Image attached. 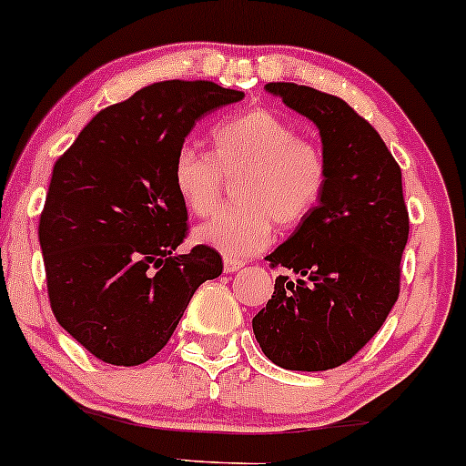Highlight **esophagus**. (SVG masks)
<instances>
[{
  "mask_svg": "<svg viewBox=\"0 0 466 466\" xmlns=\"http://www.w3.org/2000/svg\"><path fill=\"white\" fill-rule=\"evenodd\" d=\"M225 272H237V269L243 268V260H237V258H225Z\"/></svg>",
  "mask_w": 466,
  "mask_h": 466,
  "instance_id": "1",
  "label": "esophagus"
}]
</instances>
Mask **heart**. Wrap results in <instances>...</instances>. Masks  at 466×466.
I'll return each instance as SVG.
<instances>
[{
    "mask_svg": "<svg viewBox=\"0 0 466 466\" xmlns=\"http://www.w3.org/2000/svg\"><path fill=\"white\" fill-rule=\"evenodd\" d=\"M212 152L178 147L172 183L194 217H209L221 203L225 177L237 178L241 206L218 212L197 238L228 258H245L272 241L274 223L299 228L323 201L329 161L316 141L268 108H252L214 126Z\"/></svg>",
    "mask_w": 466,
    "mask_h": 466,
    "instance_id": "heart-1",
    "label": "heart"
}]
</instances>
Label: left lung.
<instances>
[{"label":"left lung","mask_w":466,"mask_h":466,"mask_svg":"<svg viewBox=\"0 0 466 466\" xmlns=\"http://www.w3.org/2000/svg\"><path fill=\"white\" fill-rule=\"evenodd\" d=\"M268 90L319 126L329 186L268 257L296 280L276 279L272 300L252 319L254 336L283 370H334L374 339L400 294L409 238L402 172L376 127L340 96L288 81Z\"/></svg>","instance_id":"obj_1"}]
</instances>
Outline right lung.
<instances>
[{
  "instance_id": "1",
  "label": "right lung",
  "mask_w": 466,
  "mask_h": 466,
  "mask_svg": "<svg viewBox=\"0 0 466 466\" xmlns=\"http://www.w3.org/2000/svg\"><path fill=\"white\" fill-rule=\"evenodd\" d=\"M243 92L214 81H161L108 106L57 158L39 217L57 323L108 365L150 360L175 334L198 285L223 272L187 238L172 161L201 116Z\"/></svg>"
}]
</instances>
